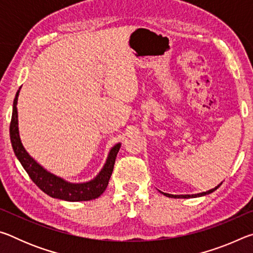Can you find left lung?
I'll list each match as a JSON object with an SVG mask.
<instances>
[{"label": "left lung", "instance_id": "8db88e82", "mask_svg": "<svg viewBox=\"0 0 253 253\" xmlns=\"http://www.w3.org/2000/svg\"><path fill=\"white\" fill-rule=\"evenodd\" d=\"M221 184H222V183H220L219 185L215 186L214 188H212V190H209V191H207V192H202V193H198V194H192V195H190V194H185V195H173V194L164 193V192H162V191H160V192H161L162 194H164L165 196H168V198H174V199H190V198H199V196H203V195H207V194L212 193V192H214V191L216 190V188H219V187L221 186Z\"/></svg>", "mask_w": 253, "mask_h": 253}]
</instances>
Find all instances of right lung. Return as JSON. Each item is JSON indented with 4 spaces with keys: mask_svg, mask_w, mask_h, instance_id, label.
<instances>
[{
    "mask_svg": "<svg viewBox=\"0 0 253 253\" xmlns=\"http://www.w3.org/2000/svg\"><path fill=\"white\" fill-rule=\"evenodd\" d=\"M19 92L20 89L16 92L13 101V111H12V119L10 124V138L15 156L22 164L23 169L27 170L30 178L36 183V185L40 190L54 199L69 201V202H78V201H90L99 198L108 185L109 178L114 169L115 161H116V156L122 144L118 143L110 149L104 168L91 181L84 183H70L57 176V175L50 173L42 168L33 157L29 155V153L23 147L22 142H21L19 134L18 108H16Z\"/></svg>",
    "mask_w": 253,
    "mask_h": 253,
    "instance_id": "1",
    "label": "right lung"
}]
</instances>
